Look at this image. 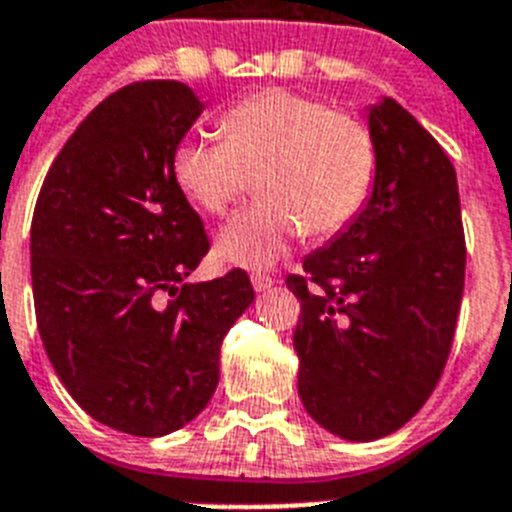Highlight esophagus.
I'll use <instances>...</instances> for the list:
<instances>
[{"mask_svg": "<svg viewBox=\"0 0 512 512\" xmlns=\"http://www.w3.org/2000/svg\"><path fill=\"white\" fill-rule=\"evenodd\" d=\"M252 286H255V292H268L270 286H273V276H268V273H252Z\"/></svg>", "mask_w": 512, "mask_h": 512, "instance_id": "1", "label": "esophagus"}]
</instances>
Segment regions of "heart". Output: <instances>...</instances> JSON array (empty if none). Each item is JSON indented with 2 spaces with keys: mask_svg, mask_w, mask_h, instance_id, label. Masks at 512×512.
<instances>
[{
  "mask_svg": "<svg viewBox=\"0 0 512 512\" xmlns=\"http://www.w3.org/2000/svg\"><path fill=\"white\" fill-rule=\"evenodd\" d=\"M220 139H181L170 157L178 189L207 215H226L257 173L263 202L223 228L226 263L268 265L302 231L331 236L365 205L376 144L363 120L297 91L263 89L228 107Z\"/></svg>",
  "mask_w": 512,
  "mask_h": 512,
  "instance_id": "1",
  "label": "heart"
}]
</instances>
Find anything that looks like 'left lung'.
<instances>
[{
  "label": "left lung",
  "mask_w": 512,
  "mask_h": 512,
  "mask_svg": "<svg viewBox=\"0 0 512 512\" xmlns=\"http://www.w3.org/2000/svg\"><path fill=\"white\" fill-rule=\"evenodd\" d=\"M368 205L286 276L299 299V400L331 434L402 429L442 378L458 326L465 234L458 176L439 141L386 97L368 115Z\"/></svg>",
  "instance_id": "8db88e82"
}]
</instances>
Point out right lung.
<instances>
[{"instance_id": "obj_1", "label": "right lung", "mask_w": 512, "mask_h": 512, "mask_svg": "<svg viewBox=\"0 0 512 512\" xmlns=\"http://www.w3.org/2000/svg\"><path fill=\"white\" fill-rule=\"evenodd\" d=\"M199 112L184 83H128L65 141L33 207L49 363L94 421L123 434H170L205 410L223 336L255 299L242 268L186 284L210 239L170 157Z\"/></svg>"}]
</instances>
